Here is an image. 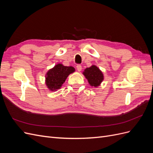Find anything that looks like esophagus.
Returning <instances> with one entry per match:
<instances>
[{
  "mask_svg": "<svg viewBox=\"0 0 153 153\" xmlns=\"http://www.w3.org/2000/svg\"><path fill=\"white\" fill-rule=\"evenodd\" d=\"M76 69H77V70H78V71H80L82 70V66L80 65V64H78V65L76 66Z\"/></svg>",
  "mask_w": 153,
  "mask_h": 153,
  "instance_id": "1",
  "label": "esophagus"
}]
</instances>
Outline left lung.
I'll return each mask as SVG.
<instances>
[{
    "instance_id": "left-lung-1",
    "label": "left lung",
    "mask_w": 153,
    "mask_h": 153,
    "mask_svg": "<svg viewBox=\"0 0 153 153\" xmlns=\"http://www.w3.org/2000/svg\"><path fill=\"white\" fill-rule=\"evenodd\" d=\"M83 74L87 79L89 84L92 86L98 87L103 80L102 72L100 70L98 67L94 65L86 68L83 72Z\"/></svg>"
}]
</instances>
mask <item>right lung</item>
Here are the masks:
<instances>
[{
    "instance_id": "obj_1",
    "label": "right lung",
    "mask_w": 153,
    "mask_h": 153,
    "mask_svg": "<svg viewBox=\"0 0 153 153\" xmlns=\"http://www.w3.org/2000/svg\"><path fill=\"white\" fill-rule=\"evenodd\" d=\"M72 66H64L58 64L50 69L46 75V84L50 90L56 91L61 87L69 74L75 71Z\"/></svg>"
}]
</instances>
